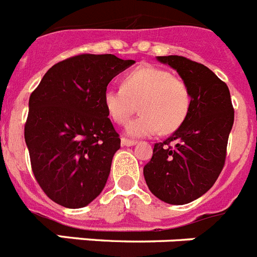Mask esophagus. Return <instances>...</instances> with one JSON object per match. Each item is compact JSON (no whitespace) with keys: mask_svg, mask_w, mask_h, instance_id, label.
<instances>
[{"mask_svg":"<svg viewBox=\"0 0 257 257\" xmlns=\"http://www.w3.org/2000/svg\"><path fill=\"white\" fill-rule=\"evenodd\" d=\"M121 143H122V145H124V147H133V145L138 144V142H136V140L126 139V138H122Z\"/></svg>","mask_w":257,"mask_h":257,"instance_id":"esophagus-1","label":"esophagus"}]
</instances>
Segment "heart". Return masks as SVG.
I'll use <instances>...</instances> for the list:
<instances>
[{"instance_id": "1", "label": "heart", "mask_w": 257, "mask_h": 257, "mask_svg": "<svg viewBox=\"0 0 257 257\" xmlns=\"http://www.w3.org/2000/svg\"><path fill=\"white\" fill-rule=\"evenodd\" d=\"M103 100L115 123H124L138 104L142 114L127 123L126 134L142 138L178 130L189 113L190 92L170 70L142 65L123 77L122 87L108 88Z\"/></svg>"}]
</instances>
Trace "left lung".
<instances>
[{
	"mask_svg": "<svg viewBox=\"0 0 257 257\" xmlns=\"http://www.w3.org/2000/svg\"><path fill=\"white\" fill-rule=\"evenodd\" d=\"M157 60L176 70L188 86L190 108L178 130L154 144L144 178L158 199L185 205L203 196L219 178L234 109L228 86L207 67L178 55L157 56Z\"/></svg>",
	"mask_w": 257,
	"mask_h": 257,
	"instance_id": "8db88e82",
	"label": "left lung"
}]
</instances>
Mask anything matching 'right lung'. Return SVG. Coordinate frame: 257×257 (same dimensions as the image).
<instances>
[{"instance_id": "add662e5", "label": "right lung", "mask_w": 257, "mask_h": 257, "mask_svg": "<svg viewBox=\"0 0 257 257\" xmlns=\"http://www.w3.org/2000/svg\"><path fill=\"white\" fill-rule=\"evenodd\" d=\"M134 63L112 54L73 56L52 65L32 92L24 139L36 180L58 205L85 207L105 187L121 139L103 96Z\"/></svg>"}]
</instances>
